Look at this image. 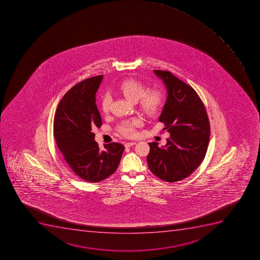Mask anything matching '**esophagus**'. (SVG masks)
I'll return each instance as SVG.
<instances>
[{
	"label": "esophagus",
	"mask_w": 260,
	"mask_h": 260,
	"mask_svg": "<svg viewBox=\"0 0 260 260\" xmlns=\"http://www.w3.org/2000/svg\"><path fill=\"white\" fill-rule=\"evenodd\" d=\"M135 144H136L135 142H126V143H125V147H133V146H134V145H135Z\"/></svg>",
	"instance_id": "obj_1"
}]
</instances>
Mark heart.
<instances>
[{
	"mask_svg": "<svg viewBox=\"0 0 260 260\" xmlns=\"http://www.w3.org/2000/svg\"><path fill=\"white\" fill-rule=\"evenodd\" d=\"M120 92L124 97L132 102L138 101L141 110L149 117H154L159 113L166 103V95L158 88H151L147 90V87L142 82L134 79H125L118 86ZM112 98L109 93L102 96L100 108L104 114L110 110ZM140 124L139 120H126L117 126L118 134L132 138L136 134V127Z\"/></svg>",
	"mask_w": 260,
	"mask_h": 260,
	"instance_id": "heart-1",
	"label": "heart"
}]
</instances>
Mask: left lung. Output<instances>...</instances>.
Wrapping results in <instances>:
<instances>
[{
  "mask_svg": "<svg viewBox=\"0 0 260 260\" xmlns=\"http://www.w3.org/2000/svg\"><path fill=\"white\" fill-rule=\"evenodd\" d=\"M167 89V100L159 121L169 133L165 147L148 143L150 171L167 182L182 181L203 161L210 141L206 107L194 88L167 70H154Z\"/></svg>",
  "mask_w": 260,
  "mask_h": 260,
  "instance_id": "left-lung-1",
  "label": "left lung"
}]
</instances>
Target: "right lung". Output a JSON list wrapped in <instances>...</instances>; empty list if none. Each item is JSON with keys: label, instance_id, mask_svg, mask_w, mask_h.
<instances>
[{"label": "right lung", "instance_id": "add662e5", "mask_svg": "<svg viewBox=\"0 0 260 260\" xmlns=\"http://www.w3.org/2000/svg\"><path fill=\"white\" fill-rule=\"evenodd\" d=\"M103 75L84 79L64 94L57 107L54 136L70 171L88 182H100L115 172L125 147L118 142L100 151L94 127L102 126L95 94Z\"/></svg>", "mask_w": 260, "mask_h": 260}]
</instances>
